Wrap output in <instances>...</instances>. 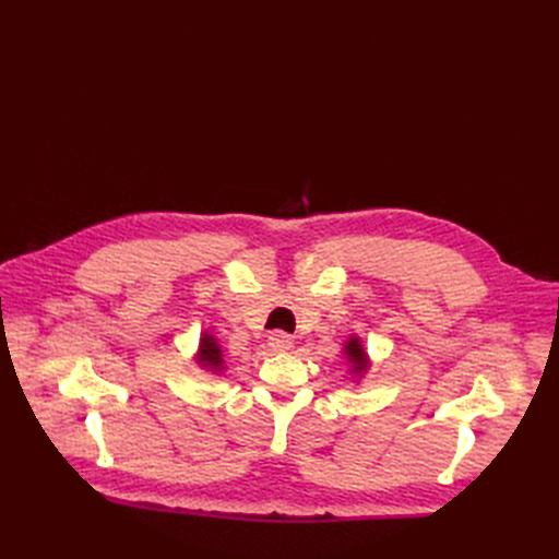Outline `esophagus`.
<instances>
[{
	"label": "esophagus",
	"instance_id": "esophagus-1",
	"mask_svg": "<svg viewBox=\"0 0 559 559\" xmlns=\"http://www.w3.org/2000/svg\"><path fill=\"white\" fill-rule=\"evenodd\" d=\"M292 344H295V342H292V337L285 335V333H274V335L270 337V346H272L274 350H278V354H281V350H289Z\"/></svg>",
	"mask_w": 559,
	"mask_h": 559
}]
</instances>
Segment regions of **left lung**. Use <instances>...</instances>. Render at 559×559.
Returning a JSON list of instances; mask_svg holds the SVG:
<instances>
[{"label":"left lung","mask_w":559,"mask_h":559,"mask_svg":"<svg viewBox=\"0 0 559 559\" xmlns=\"http://www.w3.org/2000/svg\"><path fill=\"white\" fill-rule=\"evenodd\" d=\"M344 356H346V360H348V365H350V371H354L356 376H360V373L367 371L369 358H367V354H365L360 337L354 335V337L346 340V344H344Z\"/></svg>","instance_id":"obj_1"}]
</instances>
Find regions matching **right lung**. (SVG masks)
<instances>
[{
	"label": "right lung",
	"mask_w": 559,
	"mask_h": 559,
	"mask_svg": "<svg viewBox=\"0 0 559 559\" xmlns=\"http://www.w3.org/2000/svg\"><path fill=\"white\" fill-rule=\"evenodd\" d=\"M197 362L211 371H222L224 369V354L217 340L209 333H203L199 340V350H197Z\"/></svg>",
	"instance_id": "1"
}]
</instances>
